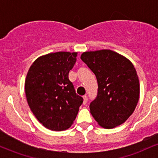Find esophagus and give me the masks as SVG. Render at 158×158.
<instances>
[{
  "label": "esophagus",
  "instance_id": "34e87169",
  "mask_svg": "<svg viewBox=\"0 0 158 158\" xmlns=\"http://www.w3.org/2000/svg\"><path fill=\"white\" fill-rule=\"evenodd\" d=\"M83 99H84V100H83V104L85 105L88 102V97H87L86 95H85L84 97H83Z\"/></svg>",
  "mask_w": 158,
  "mask_h": 158
}]
</instances>
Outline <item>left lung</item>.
<instances>
[{
	"label": "left lung",
	"mask_w": 158,
	"mask_h": 158,
	"mask_svg": "<svg viewBox=\"0 0 158 158\" xmlns=\"http://www.w3.org/2000/svg\"><path fill=\"white\" fill-rule=\"evenodd\" d=\"M81 59L97 79V97L90 104L94 118L105 128L123 124L139 100V83L134 65L110 50L85 52Z\"/></svg>",
	"instance_id": "8db88e82"
}]
</instances>
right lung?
I'll return each instance as SVG.
<instances>
[{
	"label": "right lung",
	"instance_id": "right-lung-1",
	"mask_svg": "<svg viewBox=\"0 0 158 158\" xmlns=\"http://www.w3.org/2000/svg\"><path fill=\"white\" fill-rule=\"evenodd\" d=\"M77 52H57L38 58L25 81L29 106L41 124L52 131H64L73 124L82 104L68 74Z\"/></svg>",
	"mask_w": 158,
	"mask_h": 158
}]
</instances>
